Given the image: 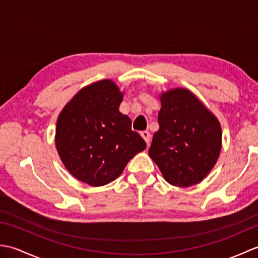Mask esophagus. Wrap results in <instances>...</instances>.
<instances>
[{"label":"esophagus","instance_id":"1","mask_svg":"<svg viewBox=\"0 0 258 258\" xmlns=\"http://www.w3.org/2000/svg\"><path fill=\"white\" fill-rule=\"evenodd\" d=\"M141 135H142V138L145 140L147 145H149L150 144V140H151V134H150L149 131H142Z\"/></svg>","mask_w":258,"mask_h":258}]
</instances>
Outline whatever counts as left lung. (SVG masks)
I'll return each mask as SVG.
<instances>
[{"label": "left lung", "mask_w": 258, "mask_h": 258, "mask_svg": "<svg viewBox=\"0 0 258 258\" xmlns=\"http://www.w3.org/2000/svg\"><path fill=\"white\" fill-rule=\"evenodd\" d=\"M158 128L149 154L169 184L195 185L210 173L220 155V122L193 93L176 89L161 96Z\"/></svg>", "instance_id": "obj_1"}]
</instances>
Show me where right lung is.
<instances>
[{"label":"right lung","mask_w":258,"mask_h":258,"mask_svg":"<svg viewBox=\"0 0 258 258\" xmlns=\"http://www.w3.org/2000/svg\"><path fill=\"white\" fill-rule=\"evenodd\" d=\"M122 93L104 80L82 89L63 108L55 144L70 173L91 186H102L122 174L135 154L145 150L127 115L118 111Z\"/></svg>","instance_id":"obj_1"}]
</instances>
